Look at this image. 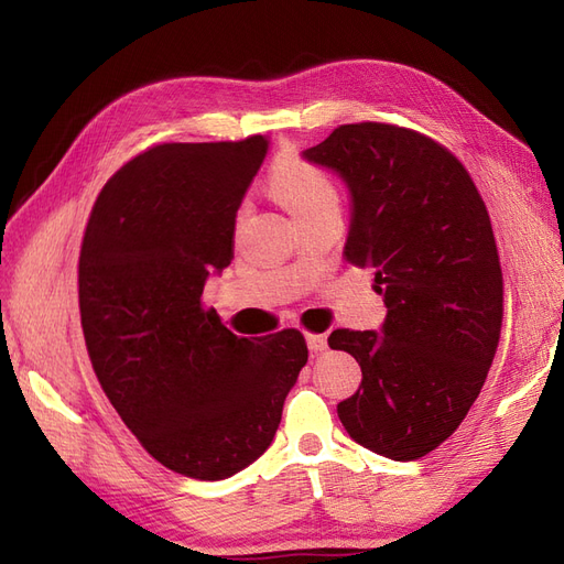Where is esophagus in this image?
Masks as SVG:
<instances>
[{
    "mask_svg": "<svg viewBox=\"0 0 564 564\" xmlns=\"http://www.w3.org/2000/svg\"><path fill=\"white\" fill-rule=\"evenodd\" d=\"M305 344H308L311 352L319 355V352L327 350V336H324V334H308V336H305Z\"/></svg>",
    "mask_w": 564,
    "mask_h": 564,
    "instance_id": "1",
    "label": "esophagus"
}]
</instances>
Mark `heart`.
Segmentation results:
<instances>
[{
    "label": "heart",
    "instance_id": "b5f03b06",
    "mask_svg": "<svg viewBox=\"0 0 564 564\" xmlns=\"http://www.w3.org/2000/svg\"><path fill=\"white\" fill-rule=\"evenodd\" d=\"M268 187L299 224H308L322 214L338 212L340 193L336 181L322 166L294 155V152L282 155L272 164Z\"/></svg>",
    "mask_w": 564,
    "mask_h": 564
}]
</instances>
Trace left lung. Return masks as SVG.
Instances as JSON below:
<instances>
[{"mask_svg": "<svg viewBox=\"0 0 564 564\" xmlns=\"http://www.w3.org/2000/svg\"><path fill=\"white\" fill-rule=\"evenodd\" d=\"M303 158L344 178V256L373 268L381 332L336 329L362 383L336 412L373 454L414 460L440 447L480 395L503 319V278L485 202L447 148L412 129L344 124Z\"/></svg>", "mask_w": 564, "mask_h": 564, "instance_id": "obj_1", "label": "left lung"}]
</instances>
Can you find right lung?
<instances>
[{
	"mask_svg": "<svg viewBox=\"0 0 564 564\" xmlns=\"http://www.w3.org/2000/svg\"><path fill=\"white\" fill-rule=\"evenodd\" d=\"M270 141L164 143L100 191L79 251V315L100 388L152 458L226 480L278 433L308 346L242 338L202 305L232 261L237 209Z\"/></svg>",
	"mask_w": 564,
	"mask_h": 564,
	"instance_id": "1",
	"label": "right lung"
}]
</instances>
